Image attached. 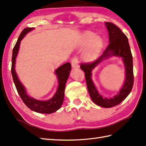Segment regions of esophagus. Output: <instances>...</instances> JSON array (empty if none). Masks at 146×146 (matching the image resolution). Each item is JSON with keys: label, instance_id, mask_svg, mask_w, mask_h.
<instances>
[{"label": "esophagus", "instance_id": "obj_1", "mask_svg": "<svg viewBox=\"0 0 146 146\" xmlns=\"http://www.w3.org/2000/svg\"><path fill=\"white\" fill-rule=\"evenodd\" d=\"M71 66H72L73 68H78V67H79L78 58L75 57L72 60H71Z\"/></svg>", "mask_w": 146, "mask_h": 146}]
</instances>
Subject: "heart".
I'll list each match as a JSON object with an SVG mask.
<instances>
[{"label":"heart","mask_w":146,"mask_h":146,"mask_svg":"<svg viewBox=\"0 0 146 146\" xmlns=\"http://www.w3.org/2000/svg\"><path fill=\"white\" fill-rule=\"evenodd\" d=\"M82 45L86 47L83 57L86 61H91L97 58L103 47V41L94 34L86 33L82 39Z\"/></svg>","instance_id":"b5f03b06"}]
</instances>
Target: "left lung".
<instances>
[{
	"label": "left lung",
	"mask_w": 146,
	"mask_h": 146,
	"mask_svg": "<svg viewBox=\"0 0 146 146\" xmlns=\"http://www.w3.org/2000/svg\"><path fill=\"white\" fill-rule=\"evenodd\" d=\"M105 26L108 31L109 44L100 57L92 63H82L81 69L85 72V79L89 95L94 103L102 107L110 108L120 104L131 93L134 85L133 60L128 38L124 33L114 24L107 22ZM121 57L126 68V78L119 92L112 98H104L95 87L91 80V71L105 58L110 56Z\"/></svg>",
	"instance_id": "1"
}]
</instances>
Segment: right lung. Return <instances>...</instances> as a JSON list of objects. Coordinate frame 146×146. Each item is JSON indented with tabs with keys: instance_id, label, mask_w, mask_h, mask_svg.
I'll return each instance as SVG.
<instances>
[{
	"instance_id": "add662e5",
	"label": "right lung",
	"mask_w": 146,
	"mask_h": 146,
	"mask_svg": "<svg viewBox=\"0 0 146 146\" xmlns=\"http://www.w3.org/2000/svg\"><path fill=\"white\" fill-rule=\"evenodd\" d=\"M34 29V27H26L19 37L17 41L13 48L12 56V67L11 73L12 78L16 87L17 91L20 97L23 100V102L26 106L33 111L41 113H52L58 109H60L64 100V89L67 80L69 77L70 71L71 70V65L70 63H66L57 68L55 71V74L57 75L58 80V87L56 94L51 99L46 101L38 100L27 94L26 89L24 86L19 81L18 76L15 70V59L19 49L20 42L26 34Z\"/></svg>"
}]
</instances>
